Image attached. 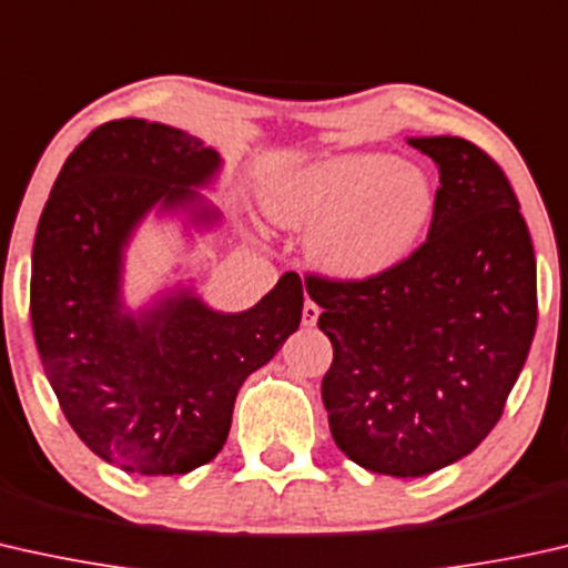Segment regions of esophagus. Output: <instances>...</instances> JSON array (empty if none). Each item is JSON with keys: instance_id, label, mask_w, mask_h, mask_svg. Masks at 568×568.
Returning a JSON list of instances; mask_svg holds the SVG:
<instances>
[{"instance_id": "34e87169", "label": "esophagus", "mask_w": 568, "mask_h": 568, "mask_svg": "<svg viewBox=\"0 0 568 568\" xmlns=\"http://www.w3.org/2000/svg\"><path fill=\"white\" fill-rule=\"evenodd\" d=\"M317 317H320V307L312 300H304V307H302V325H307V327H312L317 323Z\"/></svg>"}]
</instances>
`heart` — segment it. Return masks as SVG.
Instances as JSON below:
<instances>
[{
    "mask_svg": "<svg viewBox=\"0 0 568 568\" xmlns=\"http://www.w3.org/2000/svg\"><path fill=\"white\" fill-rule=\"evenodd\" d=\"M258 202L278 227H310L304 251L320 274L356 284L413 256L435 189L423 169L389 153H338L268 182Z\"/></svg>",
    "mask_w": 568,
    "mask_h": 568,
    "instance_id": "heart-1",
    "label": "heart"
}]
</instances>
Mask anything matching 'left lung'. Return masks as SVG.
<instances>
[{
  "label": "left lung",
  "mask_w": 568,
  "mask_h": 568,
  "mask_svg": "<svg viewBox=\"0 0 568 568\" xmlns=\"http://www.w3.org/2000/svg\"><path fill=\"white\" fill-rule=\"evenodd\" d=\"M407 143L440 174L427 241L372 282H304L333 343L323 402L335 446L399 479L487 438L538 320L536 256L503 169L464 138Z\"/></svg>",
  "instance_id": "left-lung-1"
}]
</instances>
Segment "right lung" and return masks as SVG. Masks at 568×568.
Here are the masks:
<instances>
[{
    "label": "right lung",
    "mask_w": 568,
    "mask_h": 568,
    "mask_svg": "<svg viewBox=\"0 0 568 568\" xmlns=\"http://www.w3.org/2000/svg\"><path fill=\"white\" fill-rule=\"evenodd\" d=\"M223 159L186 130L112 120L65 159L32 245L30 317L73 433L122 471L189 474L223 450L237 389L300 327L302 282L284 274L243 312L210 307L192 278L143 307L125 302V258L145 217L192 245L223 223L202 192Z\"/></svg>",
    "instance_id": "right-lung-1"
}]
</instances>
